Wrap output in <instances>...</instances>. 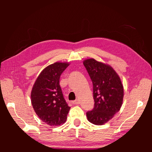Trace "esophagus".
Masks as SVG:
<instances>
[{"mask_svg":"<svg viewBox=\"0 0 152 152\" xmlns=\"http://www.w3.org/2000/svg\"><path fill=\"white\" fill-rule=\"evenodd\" d=\"M72 102L74 104H78L80 103V101L78 99H76V100H75V101H73Z\"/></svg>","mask_w":152,"mask_h":152,"instance_id":"obj_1","label":"esophagus"}]
</instances>
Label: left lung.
<instances>
[{
  "instance_id": "left-lung-1",
  "label": "left lung",
  "mask_w": 152,
  "mask_h": 152,
  "mask_svg": "<svg viewBox=\"0 0 152 152\" xmlns=\"http://www.w3.org/2000/svg\"><path fill=\"white\" fill-rule=\"evenodd\" d=\"M93 85V109L86 113L87 119L96 125H104L119 111L123 100V86L111 66L87 59L83 61Z\"/></svg>"
}]
</instances>
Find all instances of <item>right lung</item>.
Returning a JSON list of instances; mask_svg holds the SVG:
<instances>
[{
    "label": "right lung",
    "instance_id": "add662e5",
    "mask_svg": "<svg viewBox=\"0 0 152 152\" xmlns=\"http://www.w3.org/2000/svg\"><path fill=\"white\" fill-rule=\"evenodd\" d=\"M68 66L67 62H56L47 66L32 88L31 99L33 109L43 122L50 126L65 123L70 109L60 86L61 74Z\"/></svg>",
    "mask_w": 152,
    "mask_h": 152
}]
</instances>
